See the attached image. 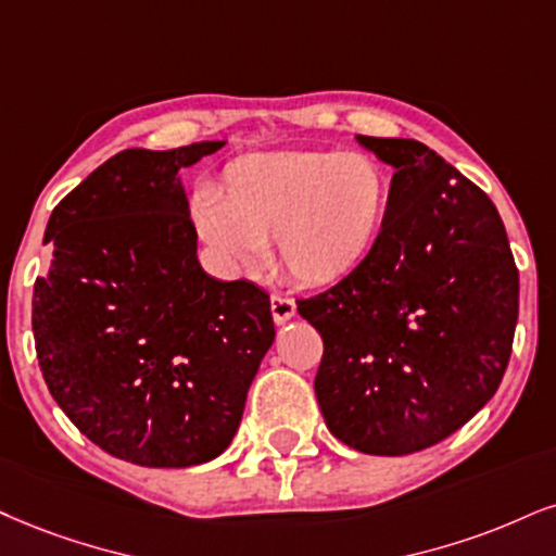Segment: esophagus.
Instances as JSON below:
<instances>
[{
	"label": "esophagus",
	"mask_w": 556,
	"mask_h": 556,
	"mask_svg": "<svg viewBox=\"0 0 556 556\" xmlns=\"http://www.w3.org/2000/svg\"><path fill=\"white\" fill-rule=\"evenodd\" d=\"M270 312H273V319H276V325H283V321H289L293 314H296V301L286 296V293H273Z\"/></svg>",
	"instance_id": "1"
}]
</instances>
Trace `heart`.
<instances>
[{"instance_id":"1","label":"heart","mask_w":556,"mask_h":556,"mask_svg":"<svg viewBox=\"0 0 556 556\" xmlns=\"http://www.w3.org/2000/svg\"><path fill=\"white\" fill-rule=\"evenodd\" d=\"M394 182L368 152L247 154L198 193L193 222L226 265L252 267L273 239L280 270L306 286L338 283L381 242Z\"/></svg>"}]
</instances>
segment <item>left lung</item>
I'll return each instance as SVG.
<instances>
[{
    "label": "left lung",
    "instance_id": "left-lung-1",
    "mask_svg": "<svg viewBox=\"0 0 556 556\" xmlns=\"http://www.w3.org/2000/svg\"><path fill=\"white\" fill-rule=\"evenodd\" d=\"M394 167L387 229L358 270L299 314L321 334L314 392L355 451L441 443L492 400L518 321V267L495 203L413 139L358 136Z\"/></svg>",
    "mask_w": 556,
    "mask_h": 556
}]
</instances>
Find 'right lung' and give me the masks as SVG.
Wrapping results in <instances>:
<instances>
[{
	"label": "right lung",
	"mask_w": 556,
	"mask_h": 556,
	"mask_svg": "<svg viewBox=\"0 0 556 556\" xmlns=\"http://www.w3.org/2000/svg\"><path fill=\"white\" fill-rule=\"evenodd\" d=\"M224 141L126 149L53 208L36 278L33 334L48 392L94 445L139 467L216 458L276 340L270 296L216 280L177 169Z\"/></svg>",
	"instance_id": "right-lung-1"
}]
</instances>
